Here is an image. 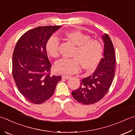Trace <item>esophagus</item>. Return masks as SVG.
<instances>
[{"label":"esophagus","instance_id":"34e87169","mask_svg":"<svg viewBox=\"0 0 135 135\" xmlns=\"http://www.w3.org/2000/svg\"><path fill=\"white\" fill-rule=\"evenodd\" d=\"M62 78L63 79H69L71 78L70 76H67V75H62Z\"/></svg>","mask_w":135,"mask_h":135}]
</instances>
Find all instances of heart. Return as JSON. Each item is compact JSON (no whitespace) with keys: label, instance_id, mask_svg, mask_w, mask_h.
<instances>
[{"label":"heart","instance_id":"b5f03b06","mask_svg":"<svg viewBox=\"0 0 135 135\" xmlns=\"http://www.w3.org/2000/svg\"><path fill=\"white\" fill-rule=\"evenodd\" d=\"M65 37L76 45L71 56L73 58H63L56 62L55 69L63 75H71L78 72L80 65L84 69L93 70L97 66L103 57L104 48L100 41L91 39L89 35L80 31L66 32ZM59 40L56 36H52L46 45L49 55L57 57L59 55Z\"/></svg>","mask_w":135,"mask_h":135}]
</instances>
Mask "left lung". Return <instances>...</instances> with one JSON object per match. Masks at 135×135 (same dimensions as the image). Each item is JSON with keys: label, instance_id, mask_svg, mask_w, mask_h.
<instances>
[{"label": "left lung", "instance_id": "obj_1", "mask_svg": "<svg viewBox=\"0 0 135 135\" xmlns=\"http://www.w3.org/2000/svg\"><path fill=\"white\" fill-rule=\"evenodd\" d=\"M102 38L104 57L92 75L82 79L80 87L71 92L73 98L84 105L101 100L108 91L115 76L116 57L113 44L108 35L104 34Z\"/></svg>", "mask_w": 135, "mask_h": 135}]
</instances>
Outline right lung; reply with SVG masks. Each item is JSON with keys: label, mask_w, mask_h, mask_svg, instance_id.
I'll use <instances>...</instances> for the list:
<instances>
[{"label": "right lung", "mask_w": 135, "mask_h": 135, "mask_svg": "<svg viewBox=\"0 0 135 135\" xmlns=\"http://www.w3.org/2000/svg\"><path fill=\"white\" fill-rule=\"evenodd\" d=\"M60 26L38 27L19 38L14 49L12 74L21 94L30 103L40 104L54 94L60 76L51 75L52 65L46 45Z\"/></svg>", "instance_id": "1"}]
</instances>
